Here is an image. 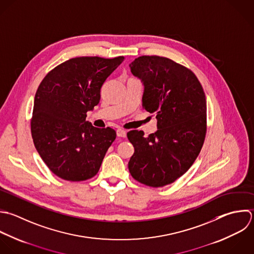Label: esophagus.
I'll use <instances>...</instances> for the list:
<instances>
[{
	"label": "esophagus",
	"instance_id": "34e87169",
	"mask_svg": "<svg viewBox=\"0 0 254 254\" xmlns=\"http://www.w3.org/2000/svg\"><path fill=\"white\" fill-rule=\"evenodd\" d=\"M117 135L119 137H126L127 136V131L125 129H122V128H119L117 130Z\"/></svg>",
	"mask_w": 254,
	"mask_h": 254
}]
</instances>
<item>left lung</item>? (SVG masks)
<instances>
[{
    "label": "left lung",
    "mask_w": 254,
    "mask_h": 254,
    "mask_svg": "<svg viewBox=\"0 0 254 254\" xmlns=\"http://www.w3.org/2000/svg\"><path fill=\"white\" fill-rule=\"evenodd\" d=\"M144 90L142 108L156 114L157 130L144 136L130 130L134 147L128 162L131 176L150 187L173 183L198 157L207 130V102L196 75L173 60L140 56L129 64Z\"/></svg>",
    "instance_id": "left-lung-1"
}]
</instances>
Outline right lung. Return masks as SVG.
<instances>
[{
    "label": "right lung",
    "instance_id": "1",
    "mask_svg": "<svg viewBox=\"0 0 254 254\" xmlns=\"http://www.w3.org/2000/svg\"><path fill=\"white\" fill-rule=\"evenodd\" d=\"M124 59L72 58L52 69L38 86L31 135L41 159L61 179L94 177L116 139L113 128L93 127L86 114L99 104L104 82Z\"/></svg>",
    "mask_w": 254,
    "mask_h": 254
}]
</instances>
